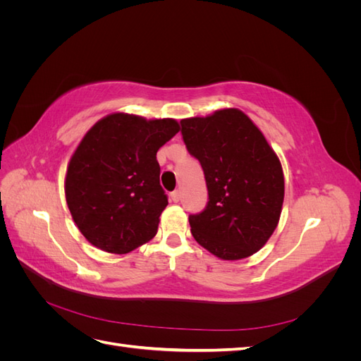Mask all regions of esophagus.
<instances>
[{
    "mask_svg": "<svg viewBox=\"0 0 361 361\" xmlns=\"http://www.w3.org/2000/svg\"><path fill=\"white\" fill-rule=\"evenodd\" d=\"M170 197H171V200H173L174 203H178V202L180 200V191H179V190L173 191V192H171V195H170Z\"/></svg>",
    "mask_w": 361,
    "mask_h": 361,
    "instance_id": "esophagus-1",
    "label": "esophagus"
}]
</instances>
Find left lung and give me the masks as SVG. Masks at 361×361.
Wrapping results in <instances>:
<instances>
[{"mask_svg": "<svg viewBox=\"0 0 361 361\" xmlns=\"http://www.w3.org/2000/svg\"><path fill=\"white\" fill-rule=\"evenodd\" d=\"M183 143L204 173L207 202L190 215L191 233L223 260L255 255L280 220L285 178L260 129L238 108L180 120Z\"/></svg>", "mask_w": 361, "mask_h": 361, "instance_id": "obj_1", "label": "left lung"}]
</instances>
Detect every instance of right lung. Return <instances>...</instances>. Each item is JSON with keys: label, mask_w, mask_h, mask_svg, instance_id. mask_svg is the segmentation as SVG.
Segmentation results:
<instances>
[{"label": "right lung", "mask_w": 361, "mask_h": 361, "mask_svg": "<svg viewBox=\"0 0 361 361\" xmlns=\"http://www.w3.org/2000/svg\"><path fill=\"white\" fill-rule=\"evenodd\" d=\"M179 129L174 118L113 113L87 130L68 164L64 192L92 245L125 255L157 235L169 204L157 152Z\"/></svg>", "instance_id": "obj_1"}]
</instances>
